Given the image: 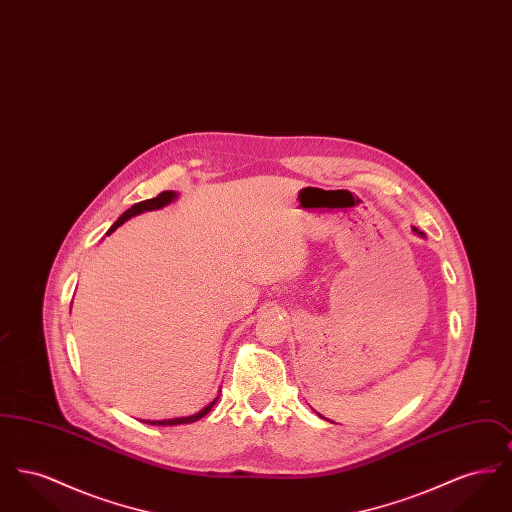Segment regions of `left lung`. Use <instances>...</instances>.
<instances>
[{
	"instance_id": "8db88e82",
	"label": "left lung",
	"mask_w": 512,
	"mask_h": 512,
	"mask_svg": "<svg viewBox=\"0 0 512 512\" xmlns=\"http://www.w3.org/2000/svg\"><path fill=\"white\" fill-rule=\"evenodd\" d=\"M414 232H416V228H414Z\"/></svg>"
}]
</instances>
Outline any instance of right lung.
Listing matches in <instances>:
<instances>
[{
    "label": "right lung",
    "instance_id": "add662e5",
    "mask_svg": "<svg viewBox=\"0 0 512 512\" xmlns=\"http://www.w3.org/2000/svg\"><path fill=\"white\" fill-rule=\"evenodd\" d=\"M176 197L174 192L171 190H167V192H161V194L157 195V197H151V199H146V201H140V203H134L130 209H126L124 213H122L119 220L109 228V232H113V230H117L121 224H124L126 220L130 219V217H136V215H140V213H144V211H153V209H161V207H165V205H169L172 199ZM107 232V234H109ZM217 399L219 397H215L205 409H201L199 413L192 414V416H182V418H171V420H144L147 424H153V426H176V424H190V422H195V420H199V418H203L205 414L209 413L211 409H213V405L217 403Z\"/></svg>",
    "mask_w": 512,
    "mask_h": 512
}]
</instances>
